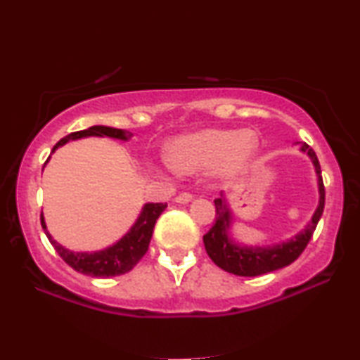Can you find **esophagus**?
<instances>
[{
  "mask_svg": "<svg viewBox=\"0 0 360 360\" xmlns=\"http://www.w3.org/2000/svg\"><path fill=\"white\" fill-rule=\"evenodd\" d=\"M191 200H193V195H190V193H180L175 196V203H180V205L190 203Z\"/></svg>",
  "mask_w": 360,
  "mask_h": 360,
  "instance_id": "esophagus-1",
  "label": "esophagus"
}]
</instances>
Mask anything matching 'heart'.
Returning a JSON list of instances; mask_svg holds the SVG:
<instances>
[{
    "instance_id": "heart-1",
    "label": "heart",
    "mask_w": 360,
    "mask_h": 360,
    "mask_svg": "<svg viewBox=\"0 0 360 360\" xmlns=\"http://www.w3.org/2000/svg\"><path fill=\"white\" fill-rule=\"evenodd\" d=\"M257 150L252 131L205 129L181 136L170 146V162L164 169L181 174H196L214 169L223 179L240 174Z\"/></svg>"
}]
</instances>
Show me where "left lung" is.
I'll use <instances>...</instances> for the list:
<instances>
[{
    "instance_id": "obj_1",
    "label": "left lung",
    "mask_w": 360,
    "mask_h": 360,
    "mask_svg": "<svg viewBox=\"0 0 360 360\" xmlns=\"http://www.w3.org/2000/svg\"><path fill=\"white\" fill-rule=\"evenodd\" d=\"M300 146V150L307 154L311 160L314 174H316L318 184V206L304 228L292 238L280 240V243L267 244V245H249L238 243L233 238V224H234V211L226 195L221 191L219 198L214 200L216 206V221L208 233L203 236L205 249L210 259L226 272L239 275V277H257L274 270L283 269L295 262L307 248L309 239L316 229L318 221L321 219L324 210V185L321 179V167H319L318 157L314 150L308 144Z\"/></svg>"
}]
</instances>
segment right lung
<instances>
[{"label":"right lung","instance_id":"add662e5","mask_svg":"<svg viewBox=\"0 0 360 360\" xmlns=\"http://www.w3.org/2000/svg\"><path fill=\"white\" fill-rule=\"evenodd\" d=\"M134 136L132 132L126 129H115V127L108 126H91L85 131L72 132L57 142L53 146L52 154L58 147L65 146L67 142L82 139V137H110V139L116 141H124L127 142L131 137ZM51 160L49 157L47 162ZM47 162L44 167L47 165ZM167 208V203H146L142 206L139 216L134 221V224L131 226L129 231L122 236L120 240H116L115 244L108 245V248L101 250H93V252H75V250L67 249L65 245L57 243L52 238V234L49 233L46 219H44V213L41 214V224L44 233H46L47 239L51 240L53 249L57 250V254L70 265L73 270L80 272L88 277H115V275H122L129 270L134 269V265L144 257V254L149 249V243L154 233L155 221L159 219V216L164 213Z\"/></svg>","mask_w":360,"mask_h":360}]
</instances>
